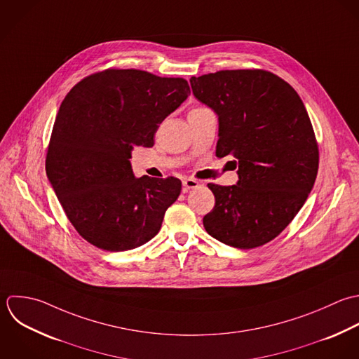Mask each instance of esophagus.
I'll list each match as a JSON object with an SVG mask.
<instances>
[{
    "label": "esophagus",
    "instance_id": "34e87169",
    "mask_svg": "<svg viewBox=\"0 0 359 359\" xmlns=\"http://www.w3.org/2000/svg\"><path fill=\"white\" fill-rule=\"evenodd\" d=\"M198 186H200V182L196 180V179L189 177V179H184V180H183V187H184L186 191L190 190V189H197Z\"/></svg>",
    "mask_w": 359,
    "mask_h": 359
}]
</instances>
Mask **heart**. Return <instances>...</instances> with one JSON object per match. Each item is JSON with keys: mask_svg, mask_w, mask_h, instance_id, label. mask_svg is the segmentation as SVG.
Wrapping results in <instances>:
<instances>
[{"mask_svg": "<svg viewBox=\"0 0 359 359\" xmlns=\"http://www.w3.org/2000/svg\"><path fill=\"white\" fill-rule=\"evenodd\" d=\"M197 109H201V107H197ZM193 110H194V109H193Z\"/></svg>", "mask_w": 359, "mask_h": 359, "instance_id": "obj_1", "label": "heart"}]
</instances>
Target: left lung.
<instances>
[{
    "label": "left lung",
    "mask_w": 359,
    "mask_h": 359,
    "mask_svg": "<svg viewBox=\"0 0 359 359\" xmlns=\"http://www.w3.org/2000/svg\"><path fill=\"white\" fill-rule=\"evenodd\" d=\"M190 83L218 116L217 156L232 155L239 176L233 186L208 184L215 205L204 228L232 248L263 246L295 218L318 176L319 149L305 104L288 82L263 69H225L191 76Z\"/></svg>",
    "instance_id": "8db88e82"
}]
</instances>
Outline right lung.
Returning a JSON list of instances; mask_svg holds the SVG:
<instances>
[{
  "label": "right lung",
  "instance_id": "obj_1",
  "mask_svg": "<svg viewBox=\"0 0 359 359\" xmlns=\"http://www.w3.org/2000/svg\"><path fill=\"white\" fill-rule=\"evenodd\" d=\"M189 95L186 79L140 69H104L67 93L54 121L46 173L85 241L124 252L159 232L182 182L135 177L131 151L152 147L159 124Z\"/></svg>",
  "mask_w": 359,
  "mask_h": 359
}]
</instances>
